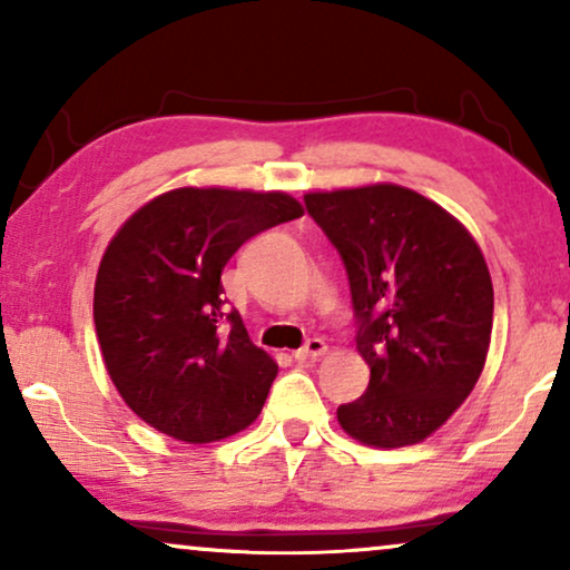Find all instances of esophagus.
Segmentation results:
<instances>
[{
    "mask_svg": "<svg viewBox=\"0 0 570 570\" xmlns=\"http://www.w3.org/2000/svg\"><path fill=\"white\" fill-rule=\"evenodd\" d=\"M326 353V342L324 340H318V337H311L306 345L303 347H298L293 353V357L298 363H311V361H316V357H322Z\"/></svg>",
    "mask_w": 570,
    "mask_h": 570,
    "instance_id": "34e87169",
    "label": "esophagus"
}]
</instances>
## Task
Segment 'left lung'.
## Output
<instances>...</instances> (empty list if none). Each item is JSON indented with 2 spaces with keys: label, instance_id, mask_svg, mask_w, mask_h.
I'll return each mask as SVG.
<instances>
[{
  "label": "left lung",
  "instance_id": "8db88e82",
  "mask_svg": "<svg viewBox=\"0 0 570 570\" xmlns=\"http://www.w3.org/2000/svg\"><path fill=\"white\" fill-rule=\"evenodd\" d=\"M303 202L345 264L357 353L371 368L361 400L340 404V425L379 449L428 439L485 365L493 283L480 246L404 186L314 191Z\"/></svg>",
  "mask_w": 570,
  "mask_h": 570
}]
</instances>
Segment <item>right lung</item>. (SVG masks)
Returning a JSON list of instances; mask_svg holds the SVG:
<instances>
[{
  "label": "right lung",
  "instance_id": "right-lung-1",
  "mask_svg": "<svg viewBox=\"0 0 570 570\" xmlns=\"http://www.w3.org/2000/svg\"><path fill=\"white\" fill-rule=\"evenodd\" d=\"M303 207L283 191L174 189L108 244L92 318L108 376L145 423L186 443L252 425L277 363L225 306L220 275L256 233Z\"/></svg>",
  "mask_w": 570,
  "mask_h": 570
}]
</instances>
